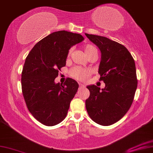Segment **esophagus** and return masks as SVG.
<instances>
[{
	"label": "esophagus",
	"mask_w": 153,
	"mask_h": 153,
	"mask_svg": "<svg viewBox=\"0 0 153 153\" xmlns=\"http://www.w3.org/2000/svg\"><path fill=\"white\" fill-rule=\"evenodd\" d=\"M79 86H80V88H85V85L84 84H82V83H79Z\"/></svg>",
	"instance_id": "1"
}]
</instances>
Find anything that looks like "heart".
Segmentation results:
<instances>
[{"label":"heart","mask_w":153,"mask_h":153,"mask_svg":"<svg viewBox=\"0 0 153 153\" xmlns=\"http://www.w3.org/2000/svg\"><path fill=\"white\" fill-rule=\"evenodd\" d=\"M85 53H86L87 56L90 55L91 53L94 52H97V50L94 46L90 44L85 46L84 47ZM70 74L72 77L79 81H84L88 79L91 74V70L87 68H83L80 67H75L72 68L70 72Z\"/></svg>","instance_id":"heart-1"}]
</instances>
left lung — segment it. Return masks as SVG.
<instances>
[{"label": "left lung", "mask_w": 153, "mask_h": 153, "mask_svg": "<svg viewBox=\"0 0 153 153\" xmlns=\"http://www.w3.org/2000/svg\"><path fill=\"white\" fill-rule=\"evenodd\" d=\"M100 49L98 68L100 90L94 85L87 86L90 97L85 100L89 116L96 123L109 126L120 120L132 105L137 86L135 63L127 48L107 37L85 33Z\"/></svg>", "instance_id": "8db88e82"}]
</instances>
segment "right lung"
I'll list each match as a JSON object with an SVG mask.
<instances>
[{
    "mask_svg": "<svg viewBox=\"0 0 153 153\" xmlns=\"http://www.w3.org/2000/svg\"><path fill=\"white\" fill-rule=\"evenodd\" d=\"M84 39L81 35L65 30L52 33L34 46L26 58L22 72V94L37 120L55 126L66 117L79 84L68 78L55 83L59 70L65 65L70 48Z\"/></svg>",
    "mask_w": 153,
    "mask_h": 153,
    "instance_id": "add662e5",
    "label": "right lung"
}]
</instances>
